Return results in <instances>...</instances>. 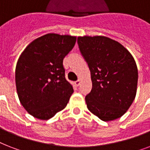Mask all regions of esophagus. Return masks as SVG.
<instances>
[{"instance_id":"esophagus-1","label":"esophagus","mask_w":150,"mask_h":150,"mask_svg":"<svg viewBox=\"0 0 150 150\" xmlns=\"http://www.w3.org/2000/svg\"><path fill=\"white\" fill-rule=\"evenodd\" d=\"M80 83H81V82H80V80H77L76 82H74V85H75V86L78 87L80 85Z\"/></svg>"}]
</instances>
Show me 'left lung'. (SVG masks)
Segmentation results:
<instances>
[{"mask_svg": "<svg viewBox=\"0 0 150 150\" xmlns=\"http://www.w3.org/2000/svg\"><path fill=\"white\" fill-rule=\"evenodd\" d=\"M77 41L91 73L93 87L86 96L88 109L102 121L121 117L136 95L138 68L133 57L106 36H81Z\"/></svg>", "mask_w": 150, "mask_h": 150, "instance_id": "1", "label": "left lung"}]
</instances>
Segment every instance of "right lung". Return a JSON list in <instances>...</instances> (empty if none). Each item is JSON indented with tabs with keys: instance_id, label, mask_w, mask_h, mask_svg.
Returning a JSON list of instances; mask_svg holds the SVG:
<instances>
[{
	"instance_id": "1",
	"label": "right lung",
	"mask_w": 150,
	"mask_h": 150,
	"mask_svg": "<svg viewBox=\"0 0 150 150\" xmlns=\"http://www.w3.org/2000/svg\"><path fill=\"white\" fill-rule=\"evenodd\" d=\"M75 42V36L46 34L20 55L15 68L17 93L34 117L48 120L68 104L74 90L65 79L63 60Z\"/></svg>"
}]
</instances>
